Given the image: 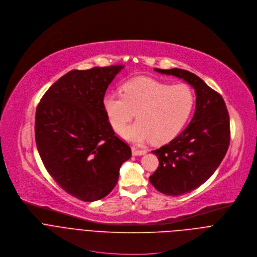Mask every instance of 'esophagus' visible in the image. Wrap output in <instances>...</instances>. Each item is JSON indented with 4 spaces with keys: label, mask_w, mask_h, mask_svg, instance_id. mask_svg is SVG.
I'll use <instances>...</instances> for the list:
<instances>
[{
    "label": "esophagus",
    "mask_w": 257,
    "mask_h": 257,
    "mask_svg": "<svg viewBox=\"0 0 257 257\" xmlns=\"http://www.w3.org/2000/svg\"><path fill=\"white\" fill-rule=\"evenodd\" d=\"M132 152H133L134 156H142V155H145V154L147 153L145 150H139L137 148H133Z\"/></svg>",
    "instance_id": "1"
}]
</instances>
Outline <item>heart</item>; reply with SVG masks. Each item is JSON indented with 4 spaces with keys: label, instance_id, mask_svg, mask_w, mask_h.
I'll return each instance as SVG.
<instances>
[{
    "label": "heart",
    "instance_id": "1",
    "mask_svg": "<svg viewBox=\"0 0 257 257\" xmlns=\"http://www.w3.org/2000/svg\"><path fill=\"white\" fill-rule=\"evenodd\" d=\"M194 94L186 84L169 85L151 78H139L125 83L122 93L111 92L103 104L108 119L116 132H121L134 117L136 121L121 135L136 144L154 140L165 143L183 128L194 107Z\"/></svg>",
    "mask_w": 257,
    "mask_h": 257
}]
</instances>
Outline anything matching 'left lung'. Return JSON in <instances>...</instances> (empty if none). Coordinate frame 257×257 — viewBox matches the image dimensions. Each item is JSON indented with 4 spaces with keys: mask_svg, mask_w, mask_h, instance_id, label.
<instances>
[{
    "mask_svg": "<svg viewBox=\"0 0 257 257\" xmlns=\"http://www.w3.org/2000/svg\"><path fill=\"white\" fill-rule=\"evenodd\" d=\"M156 72L175 76L195 91L193 117L167 145L152 151L159 167L149 180L158 191L178 196L200 186L216 171L230 144V119L223 97L196 75L181 69Z\"/></svg>",
    "mask_w": 257,
    "mask_h": 257,
    "instance_id": "left-lung-1",
    "label": "left lung"
}]
</instances>
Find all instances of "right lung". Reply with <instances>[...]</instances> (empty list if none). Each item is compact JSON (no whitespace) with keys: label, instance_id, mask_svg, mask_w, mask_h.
<instances>
[{"label":"right lung","instance_id":"add662e5","mask_svg":"<svg viewBox=\"0 0 257 257\" xmlns=\"http://www.w3.org/2000/svg\"><path fill=\"white\" fill-rule=\"evenodd\" d=\"M122 69L73 70L49 87L36 108L35 141L44 167L83 201L105 197L118 181L121 164L132 157L103 104L107 87Z\"/></svg>","mask_w":257,"mask_h":257}]
</instances>
